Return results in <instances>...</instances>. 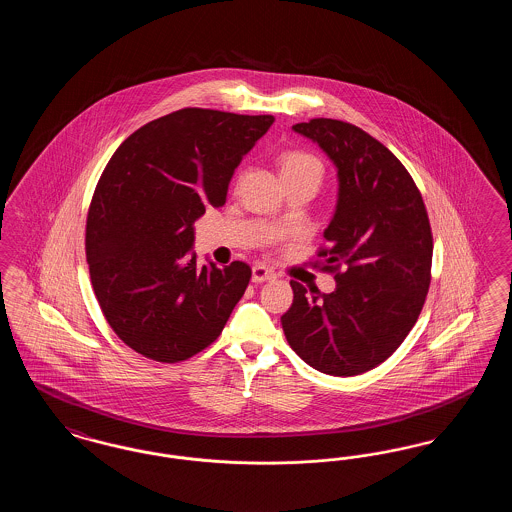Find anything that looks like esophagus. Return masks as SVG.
Segmentation results:
<instances>
[{"instance_id": "esophagus-1", "label": "esophagus", "mask_w": 512, "mask_h": 512, "mask_svg": "<svg viewBox=\"0 0 512 512\" xmlns=\"http://www.w3.org/2000/svg\"><path fill=\"white\" fill-rule=\"evenodd\" d=\"M274 278H276L274 270L267 267V265H263V263H257V265H253V268H251V280H253V282H257V284H261V282H268V280H274Z\"/></svg>"}]
</instances>
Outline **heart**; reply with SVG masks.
I'll list each match as a JSON object with an SVG mask.
<instances>
[{"label": "heart", "instance_id": "1", "mask_svg": "<svg viewBox=\"0 0 512 512\" xmlns=\"http://www.w3.org/2000/svg\"><path fill=\"white\" fill-rule=\"evenodd\" d=\"M322 163L315 155L307 151H290L282 157V176H297V174H311L322 178Z\"/></svg>", "mask_w": 512, "mask_h": 512}]
</instances>
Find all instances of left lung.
<instances>
[{"instance_id":"1","label":"left lung","mask_w":512,"mask_h":512,"mask_svg":"<svg viewBox=\"0 0 512 512\" xmlns=\"http://www.w3.org/2000/svg\"><path fill=\"white\" fill-rule=\"evenodd\" d=\"M293 130L338 169V203L318 251L336 290L290 282L282 328L293 351L330 376L384 363L413 330L430 288L432 228L411 174L388 147L355 124L313 119Z\"/></svg>"}]
</instances>
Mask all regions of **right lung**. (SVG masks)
I'll return each mask as SVG.
<instances>
[{"label": "right lung", "instance_id": "obj_1", "mask_svg": "<svg viewBox=\"0 0 512 512\" xmlns=\"http://www.w3.org/2000/svg\"><path fill=\"white\" fill-rule=\"evenodd\" d=\"M272 122L188 107L147 122L109 159L88 211L86 259L103 315L136 353L159 363L194 357L242 299L251 268L197 267L194 222L224 205Z\"/></svg>", "mask_w": 512, "mask_h": 512}]
</instances>
